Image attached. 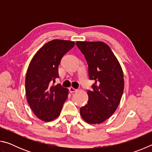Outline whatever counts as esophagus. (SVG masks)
Here are the masks:
<instances>
[{
	"instance_id": "34e87169",
	"label": "esophagus",
	"mask_w": 152,
	"mask_h": 152,
	"mask_svg": "<svg viewBox=\"0 0 152 152\" xmlns=\"http://www.w3.org/2000/svg\"><path fill=\"white\" fill-rule=\"evenodd\" d=\"M69 90H70V92H72H72H76L77 91H78V89L74 88H73V87H70V88H69Z\"/></svg>"
}]
</instances>
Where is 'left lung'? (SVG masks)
Returning <instances> with one entry per match:
<instances>
[{"label":"left lung","instance_id":"obj_1","mask_svg":"<svg viewBox=\"0 0 152 152\" xmlns=\"http://www.w3.org/2000/svg\"><path fill=\"white\" fill-rule=\"evenodd\" d=\"M94 80L93 91H88V101L80 108L82 119L89 124H100L115 112L124 90L121 66L109 45L102 42H77Z\"/></svg>","mask_w":152,"mask_h":152}]
</instances>
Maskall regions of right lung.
Segmentation results:
<instances>
[{
  "mask_svg": "<svg viewBox=\"0 0 152 152\" xmlns=\"http://www.w3.org/2000/svg\"><path fill=\"white\" fill-rule=\"evenodd\" d=\"M75 43L53 39L46 43L33 56L25 77V92L28 103L35 116L43 121H51L59 117L68 90L60 84L58 66L64 54Z\"/></svg>",
  "mask_w": 152,
  "mask_h": 152,
  "instance_id": "right-lung-1",
  "label": "right lung"
}]
</instances>
